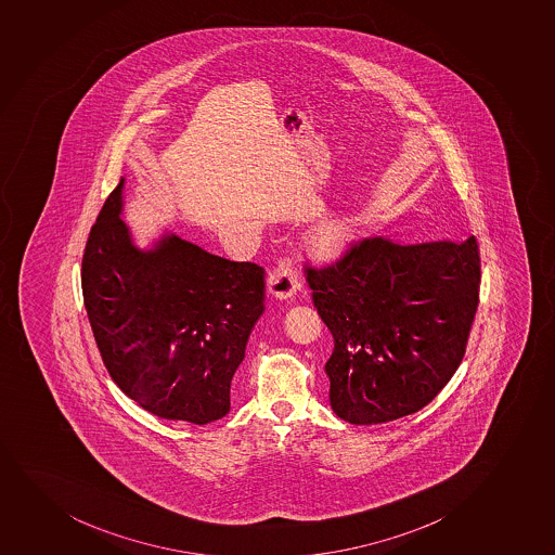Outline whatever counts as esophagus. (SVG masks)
Returning a JSON list of instances; mask_svg holds the SVG:
<instances>
[{
	"label": "esophagus",
	"mask_w": 555,
	"mask_h": 555,
	"mask_svg": "<svg viewBox=\"0 0 555 555\" xmlns=\"http://www.w3.org/2000/svg\"><path fill=\"white\" fill-rule=\"evenodd\" d=\"M267 286H269L270 294L275 298H291L301 286V274H299V270L294 267L291 259H283V261L275 264L274 269L270 270Z\"/></svg>",
	"instance_id": "esophagus-1"
}]
</instances>
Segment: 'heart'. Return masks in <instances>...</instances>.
Here are the masks:
<instances>
[{
	"label": "heart",
	"instance_id": "obj_1",
	"mask_svg": "<svg viewBox=\"0 0 555 555\" xmlns=\"http://www.w3.org/2000/svg\"><path fill=\"white\" fill-rule=\"evenodd\" d=\"M362 234V224L352 214H334L321 219L310 232V245L325 259L349 254Z\"/></svg>",
	"mask_w": 555,
	"mask_h": 555
}]
</instances>
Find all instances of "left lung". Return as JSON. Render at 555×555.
<instances>
[{"label": "left lung", "mask_w": 555, "mask_h": 555, "mask_svg": "<svg viewBox=\"0 0 555 555\" xmlns=\"http://www.w3.org/2000/svg\"><path fill=\"white\" fill-rule=\"evenodd\" d=\"M307 281L334 338L331 408L357 426L384 424L421 411L461 365L479 305V245L475 235L413 246L376 237Z\"/></svg>", "instance_id": "left-lung-1"}]
</instances>
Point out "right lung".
I'll return each mask as SVG.
<instances>
[{
    "label": "right lung",
    "instance_id": "add662e5",
    "mask_svg": "<svg viewBox=\"0 0 555 555\" xmlns=\"http://www.w3.org/2000/svg\"><path fill=\"white\" fill-rule=\"evenodd\" d=\"M83 304L105 367L131 400L195 426L230 411V386L264 310V270L164 228L141 243L126 222V177L89 234Z\"/></svg>",
    "mask_w": 555,
    "mask_h": 555
}]
</instances>
